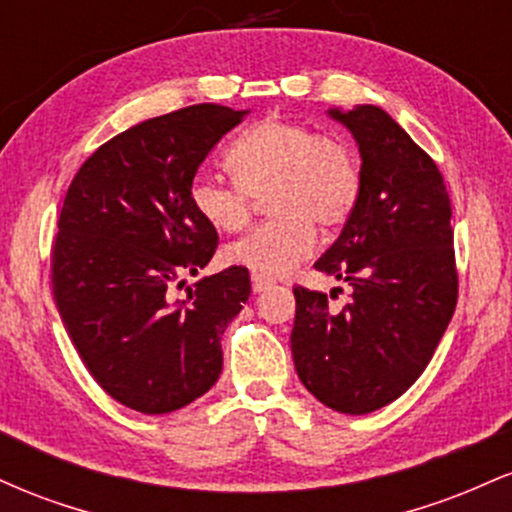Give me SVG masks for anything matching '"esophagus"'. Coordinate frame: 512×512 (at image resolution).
I'll list each match as a JSON object with an SVG mask.
<instances>
[{"instance_id":"34e87169","label":"esophagus","mask_w":512,"mask_h":512,"mask_svg":"<svg viewBox=\"0 0 512 512\" xmlns=\"http://www.w3.org/2000/svg\"><path fill=\"white\" fill-rule=\"evenodd\" d=\"M274 281L267 279V276H260V274H252V291L255 293H262L264 289H269Z\"/></svg>"}]
</instances>
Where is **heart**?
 I'll return each instance as SVG.
<instances>
[{"instance_id":"1","label":"heart","mask_w":512,"mask_h":512,"mask_svg":"<svg viewBox=\"0 0 512 512\" xmlns=\"http://www.w3.org/2000/svg\"><path fill=\"white\" fill-rule=\"evenodd\" d=\"M226 166L236 182L197 173L190 204L197 216L221 233L248 226L252 197L269 192L276 219L223 250V260L260 276H281L313 255L320 228L349 219L361 192V170L351 146L337 137L289 120L257 122L233 142Z\"/></svg>"}]
</instances>
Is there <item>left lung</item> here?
<instances>
[{
  "label": "left lung",
  "instance_id": "8db88e82",
  "mask_svg": "<svg viewBox=\"0 0 512 512\" xmlns=\"http://www.w3.org/2000/svg\"><path fill=\"white\" fill-rule=\"evenodd\" d=\"M356 139L361 192L317 272L351 286L327 296L293 289L291 351L298 378L322 404L368 414L416 383L448 330L457 303L450 197L443 175L378 105L330 108Z\"/></svg>",
  "mask_w": 512,
  "mask_h": 512
}]
</instances>
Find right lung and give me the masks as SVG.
I'll return each mask as SVG.
<instances>
[{
  "instance_id": "1",
  "label": "right lung",
  "mask_w": 512,
  "mask_h": 512,
  "mask_svg": "<svg viewBox=\"0 0 512 512\" xmlns=\"http://www.w3.org/2000/svg\"><path fill=\"white\" fill-rule=\"evenodd\" d=\"M250 110L190 105L105 142L79 168L52 250V291L64 327L98 385L125 407L168 414L219 380L221 334L250 296V274H182L214 257L216 228L190 204V182L223 134ZM185 284V281H180Z\"/></svg>"
}]
</instances>
